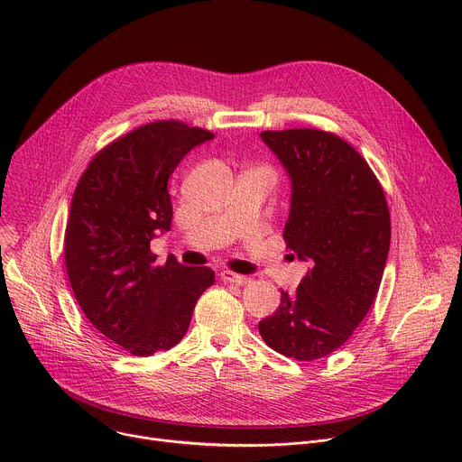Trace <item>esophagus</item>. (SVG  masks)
<instances>
[{
  "label": "esophagus",
  "instance_id": "esophagus-1",
  "mask_svg": "<svg viewBox=\"0 0 462 462\" xmlns=\"http://www.w3.org/2000/svg\"><path fill=\"white\" fill-rule=\"evenodd\" d=\"M221 280L226 282V283H234V285H248V283H250V278L241 276V274H236V273H232V271H223V273H221Z\"/></svg>",
  "mask_w": 462,
  "mask_h": 462
}]
</instances>
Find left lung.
<instances>
[{
  "label": "left lung",
  "mask_w": 462,
  "mask_h": 462,
  "mask_svg": "<svg viewBox=\"0 0 462 462\" xmlns=\"http://www.w3.org/2000/svg\"><path fill=\"white\" fill-rule=\"evenodd\" d=\"M292 179L283 239L310 271L259 335L283 356L310 362L335 353L367 316L385 267L391 219L383 188L344 139L316 127L261 131Z\"/></svg>",
  "instance_id": "left-lung-1"
}]
</instances>
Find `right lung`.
Listing matches in <instances>:
<instances>
[{
	"mask_svg": "<svg viewBox=\"0 0 462 462\" xmlns=\"http://www.w3.org/2000/svg\"><path fill=\"white\" fill-rule=\"evenodd\" d=\"M212 131L155 120L104 146L82 173L63 239L65 269L86 318L129 355L152 356L177 346L193 307L214 285L208 267L164 263L150 250L171 226L168 179Z\"/></svg>",
	"mask_w": 462,
	"mask_h": 462,
	"instance_id": "right-lung-1",
	"label": "right lung"
}]
</instances>
